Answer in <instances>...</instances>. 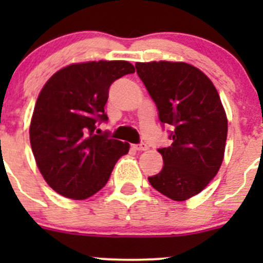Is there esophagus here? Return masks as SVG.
<instances>
[{
    "mask_svg": "<svg viewBox=\"0 0 263 263\" xmlns=\"http://www.w3.org/2000/svg\"><path fill=\"white\" fill-rule=\"evenodd\" d=\"M134 148L137 151H145L147 150L148 146L146 144H139V145H134Z\"/></svg>",
    "mask_w": 263,
    "mask_h": 263,
    "instance_id": "34e87169",
    "label": "esophagus"
}]
</instances>
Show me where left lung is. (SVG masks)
<instances>
[{
	"instance_id": "1",
	"label": "left lung",
	"mask_w": 263,
	"mask_h": 263,
	"mask_svg": "<svg viewBox=\"0 0 263 263\" xmlns=\"http://www.w3.org/2000/svg\"><path fill=\"white\" fill-rule=\"evenodd\" d=\"M161 124L172 126V145L159 148L163 169L150 184L174 201L200 193L224 159L228 119L219 92L201 70L184 62H137Z\"/></svg>"
}]
</instances>
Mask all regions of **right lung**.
Wrapping results in <instances>:
<instances>
[{
	"mask_svg": "<svg viewBox=\"0 0 263 263\" xmlns=\"http://www.w3.org/2000/svg\"><path fill=\"white\" fill-rule=\"evenodd\" d=\"M135 67L127 61L72 63L42 89L30 122V145L42 176L60 195L85 200L107 184L129 144L97 135L110 85Z\"/></svg>",
	"mask_w": 263,
	"mask_h": 263,
	"instance_id": "right-lung-1",
	"label": "right lung"
}]
</instances>
